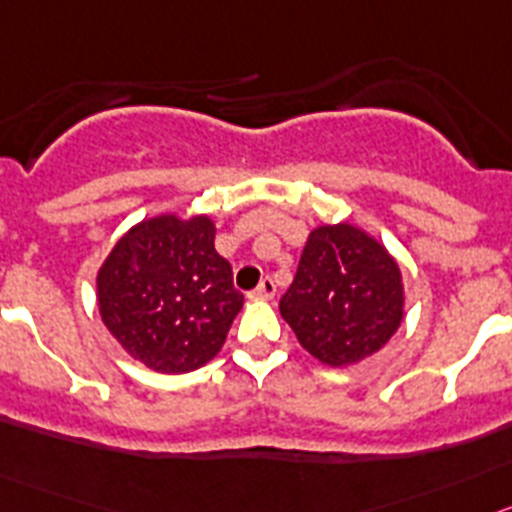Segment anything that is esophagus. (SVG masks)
Returning <instances> with one entry per match:
<instances>
[{"instance_id": "obj_1", "label": "esophagus", "mask_w": 512, "mask_h": 512, "mask_svg": "<svg viewBox=\"0 0 512 512\" xmlns=\"http://www.w3.org/2000/svg\"><path fill=\"white\" fill-rule=\"evenodd\" d=\"M252 296L257 298H273L275 296V280L273 278H262V283L252 290Z\"/></svg>"}]
</instances>
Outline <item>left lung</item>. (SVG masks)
Here are the masks:
<instances>
[{
	"label": "left lung",
	"mask_w": 512,
	"mask_h": 512,
	"mask_svg": "<svg viewBox=\"0 0 512 512\" xmlns=\"http://www.w3.org/2000/svg\"><path fill=\"white\" fill-rule=\"evenodd\" d=\"M280 313L324 365H352L385 347L403 321L400 270L352 224L313 229Z\"/></svg>",
	"instance_id": "8db88e82"
}]
</instances>
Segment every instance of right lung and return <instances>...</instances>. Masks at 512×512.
Masks as SVG:
<instances>
[{
  "label": "right lung",
  "instance_id": "obj_1",
  "mask_svg": "<svg viewBox=\"0 0 512 512\" xmlns=\"http://www.w3.org/2000/svg\"><path fill=\"white\" fill-rule=\"evenodd\" d=\"M214 234L209 216H155L124 234L101 265V319L153 370L181 375L206 365L245 303Z\"/></svg>",
  "mask_w": 512,
  "mask_h": 512
}]
</instances>
